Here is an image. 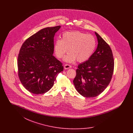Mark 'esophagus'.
Returning a JSON list of instances; mask_svg holds the SVG:
<instances>
[{
    "label": "esophagus",
    "mask_w": 133,
    "mask_h": 133,
    "mask_svg": "<svg viewBox=\"0 0 133 133\" xmlns=\"http://www.w3.org/2000/svg\"><path fill=\"white\" fill-rule=\"evenodd\" d=\"M70 68H71V66L69 64H66L64 65V69H69Z\"/></svg>",
    "instance_id": "esophagus-1"
}]
</instances>
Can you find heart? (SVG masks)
<instances>
[{
	"label": "heart",
	"mask_w": 133,
	"mask_h": 133,
	"mask_svg": "<svg viewBox=\"0 0 133 133\" xmlns=\"http://www.w3.org/2000/svg\"><path fill=\"white\" fill-rule=\"evenodd\" d=\"M96 47L94 36L79 31L66 32L62 39H57L54 43V50L57 57L61 58L68 49L69 53L64 58L69 62L76 60L79 62L87 61L92 56Z\"/></svg>",
	"instance_id": "heart-1"
}]
</instances>
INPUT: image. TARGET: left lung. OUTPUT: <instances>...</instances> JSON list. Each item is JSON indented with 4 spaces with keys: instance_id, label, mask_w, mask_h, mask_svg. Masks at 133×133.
Wrapping results in <instances>:
<instances>
[{
    "instance_id": "left-lung-1",
    "label": "left lung",
    "mask_w": 133,
    "mask_h": 133,
    "mask_svg": "<svg viewBox=\"0 0 133 133\" xmlns=\"http://www.w3.org/2000/svg\"><path fill=\"white\" fill-rule=\"evenodd\" d=\"M98 46L88 60L78 66L73 83L77 92L87 98L102 93L110 82L114 72L113 53L110 46L97 33Z\"/></svg>"
}]
</instances>
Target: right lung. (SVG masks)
<instances>
[{
  "label": "right lung",
  "instance_id": "add662e5",
  "mask_svg": "<svg viewBox=\"0 0 133 133\" xmlns=\"http://www.w3.org/2000/svg\"><path fill=\"white\" fill-rule=\"evenodd\" d=\"M60 27L43 28L27 39L21 47L17 59L18 76L31 93L48 92L58 74L63 71L62 63L53 55L54 37Z\"/></svg>",
  "mask_w": 133,
  "mask_h": 133
}]
</instances>
